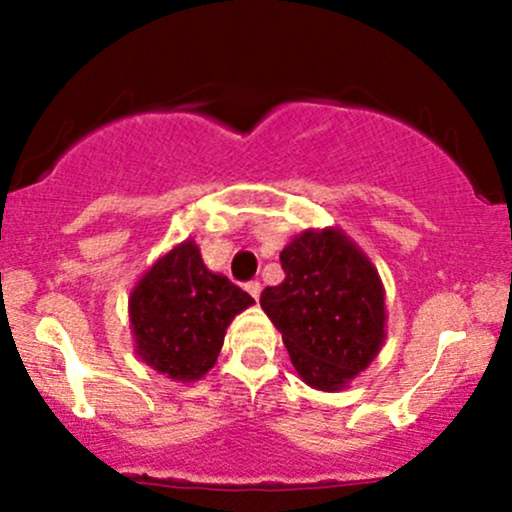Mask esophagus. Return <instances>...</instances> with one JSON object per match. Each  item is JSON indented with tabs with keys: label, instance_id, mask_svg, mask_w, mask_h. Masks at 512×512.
I'll return each mask as SVG.
<instances>
[{
	"label": "esophagus",
	"instance_id": "1",
	"mask_svg": "<svg viewBox=\"0 0 512 512\" xmlns=\"http://www.w3.org/2000/svg\"><path fill=\"white\" fill-rule=\"evenodd\" d=\"M247 292H250V297L257 302V299H260V294H262V285H260V282H247Z\"/></svg>",
	"mask_w": 512,
	"mask_h": 512
}]
</instances>
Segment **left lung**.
Returning <instances> with one entry per match:
<instances>
[{"label": "left lung", "instance_id": "obj_1", "mask_svg": "<svg viewBox=\"0 0 512 512\" xmlns=\"http://www.w3.org/2000/svg\"><path fill=\"white\" fill-rule=\"evenodd\" d=\"M280 262L285 282L267 287L260 307L304 384L347 389L386 339V292L374 262L339 227L294 235Z\"/></svg>", "mask_w": 512, "mask_h": 512}]
</instances>
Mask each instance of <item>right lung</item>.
Wrapping results in <instances>:
<instances>
[{"mask_svg": "<svg viewBox=\"0 0 512 512\" xmlns=\"http://www.w3.org/2000/svg\"><path fill=\"white\" fill-rule=\"evenodd\" d=\"M255 299L210 272L195 240L160 255L128 297V319L143 364L190 384L208 374L223 349L232 319Z\"/></svg>", "mask_w": 512, "mask_h": 512, "instance_id": "right-lung-1", "label": "right lung"}]
</instances>
